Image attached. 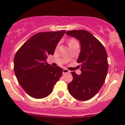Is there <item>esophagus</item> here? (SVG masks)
<instances>
[{
  "instance_id": "34e87169",
  "label": "esophagus",
  "mask_w": 125,
  "mask_h": 125,
  "mask_svg": "<svg viewBox=\"0 0 125 125\" xmlns=\"http://www.w3.org/2000/svg\"><path fill=\"white\" fill-rule=\"evenodd\" d=\"M70 73V71L68 70V69H66V68H64L63 70V74H65V73Z\"/></svg>"
}]
</instances>
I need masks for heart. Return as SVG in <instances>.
<instances>
[{
  "label": "heart",
  "mask_w": 125,
  "mask_h": 125,
  "mask_svg": "<svg viewBox=\"0 0 125 125\" xmlns=\"http://www.w3.org/2000/svg\"><path fill=\"white\" fill-rule=\"evenodd\" d=\"M76 41L74 40V39H70V40H69V41H68V45L70 44H72V43L74 42H75Z\"/></svg>",
  "instance_id": "b5f03b06"
}]
</instances>
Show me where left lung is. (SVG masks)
Returning <instances> with one entry per match:
<instances>
[{"instance_id":"1","label":"left lung","mask_w":125,"mask_h":125,"mask_svg":"<svg viewBox=\"0 0 125 125\" xmlns=\"http://www.w3.org/2000/svg\"><path fill=\"white\" fill-rule=\"evenodd\" d=\"M66 34L78 39L81 45L77 62L81 64V73L72 72L73 80L68 84V91L76 99L87 101L105 82L108 68L107 52L101 42L86 30H72Z\"/></svg>"}]
</instances>
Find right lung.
I'll list each match as a JSON object with an SVG mask.
<instances>
[{
	"label": "right lung",
	"mask_w": 125,
	"mask_h": 125,
	"mask_svg": "<svg viewBox=\"0 0 125 125\" xmlns=\"http://www.w3.org/2000/svg\"><path fill=\"white\" fill-rule=\"evenodd\" d=\"M65 31L39 32L20 47L14 58V72L24 91L35 99H42L52 93L62 76L60 66L46 62L53 55Z\"/></svg>",
	"instance_id": "obj_1"
}]
</instances>
